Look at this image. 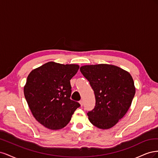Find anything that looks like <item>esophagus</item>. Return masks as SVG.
I'll return each instance as SVG.
<instances>
[{
  "mask_svg": "<svg viewBox=\"0 0 158 158\" xmlns=\"http://www.w3.org/2000/svg\"><path fill=\"white\" fill-rule=\"evenodd\" d=\"M79 103H80V106H81V107H82V106H83V103H84V102H83L82 100H80Z\"/></svg>",
  "mask_w": 158,
  "mask_h": 158,
  "instance_id": "34e87169",
  "label": "esophagus"
}]
</instances>
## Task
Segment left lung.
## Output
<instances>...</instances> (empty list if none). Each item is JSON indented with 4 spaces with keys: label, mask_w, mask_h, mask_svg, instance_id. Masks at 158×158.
Returning <instances> with one entry per match:
<instances>
[{
    "label": "left lung",
    "mask_w": 158,
    "mask_h": 158,
    "mask_svg": "<svg viewBox=\"0 0 158 158\" xmlns=\"http://www.w3.org/2000/svg\"><path fill=\"white\" fill-rule=\"evenodd\" d=\"M80 72L92 86L95 106L87 114L100 129L112 128L131 107L136 89L132 77L118 66L99 64L81 66Z\"/></svg>",
    "instance_id": "8db88e82"
}]
</instances>
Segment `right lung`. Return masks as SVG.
I'll return each mask as SVG.
<instances>
[{
	"instance_id": "1",
	"label": "right lung",
	"mask_w": 158,
	"mask_h": 158,
	"mask_svg": "<svg viewBox=\"0 0 158 158\" xmlns=\"http://www.w3.org/2000/svg\"><path fill=\"white\" fill-rule=\"evenodd\" d=\"M78 64L49 62L33 70L23 88L24 96L36 120L51 130H59L70 122L79 103L70 99V80Z\"/></svg>"
}]
</instances>
